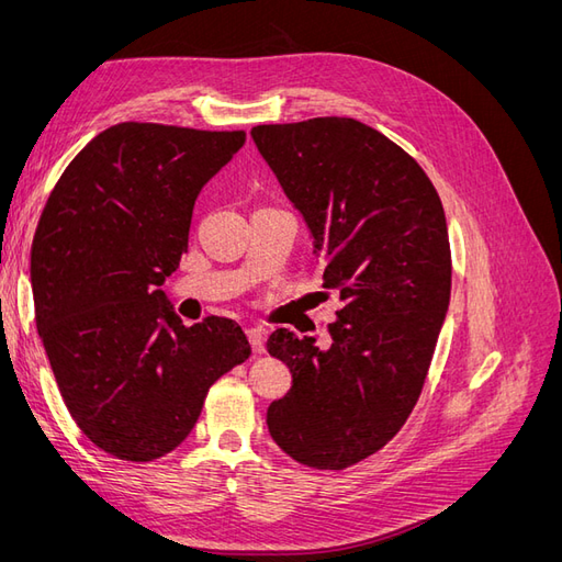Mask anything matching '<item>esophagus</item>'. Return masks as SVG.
<instances>
[{
    "label": "esophagus",
    "instance_id": "1",
    "mask_svg": "<svg viewBox=\"0 0 562 562\" xmlns=\"http://www.w3.org/2000/svg\"><path fill=\"white\" fill-rule=\"evenodd\" d=\"M248 342L255 353H265V330L262 328H248Z\"/></svg>",
    "mask_w": 562,
    "mask_h": 562
}]
</instances>
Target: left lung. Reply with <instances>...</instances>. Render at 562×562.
Masks as SVG:
<instances>
[{"label":"left lung","mask_w":562,"mask_h":562,"mask_svg":"<svg viewBox=\"0 0 562 562\" xmlns=\"http://www.w3.org/2000/svg\"><path fill=\"white\" fill-rule=\"evenodd\" d=\"M250 135L314 236L323 288L345 302L326 351L288 328L269 335L293 386L267 427L295 462L342 471L401 431L427 380L452 285L443 203L405 149L356 119Z\"/></svg>","instance_id":"8db88e82"}]
</instances>
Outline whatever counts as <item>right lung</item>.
<instances>
[{
    "label": "right lung",
    "instance_id": "1",
    "mask_svg": "<svg viewBox=\"0 0 562 562\" xmlns=\"http://www.w3.org/2000/svg\"><path fill=\"white\" fill-rule=\"evenodd\" d=\"M244 131L124 122L65 168L30 252L32 297L60 396L100 450L151 462L194 429L209 389L250 356L232 318L184 326L161 283L194 201Z\"/></svg>",
    "mask_w": 562,
    "mask_h": 562
}]
</instances>
